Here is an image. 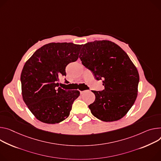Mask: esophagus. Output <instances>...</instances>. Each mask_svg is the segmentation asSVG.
I'll return each mask as SVG.
<instances>
[{
    "label": "esophagus",
    "mask_w": 161,
    "mask_h": 161,
    "mask_svg": "<svg viewBox=\"0 0 161 161\" xmlns=\"http://www.w3.org/2000/svg\"><path fill=\"white\" fill-rule=\"evenodd\" d=\"M85 91H80V94H83Z\"/></svg>",
    "instance_id": "obj_1"
}]
</instances>
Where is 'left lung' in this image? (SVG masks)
Returning <instances> with one entry per match:
<instances>
[{
	"label": "left lung",
	"mask_w": 161,
	"mask_h": 161,
	"mask_svg": "<svg viewBox=\"0 0 161 161\" xmlns=\"http://www.w3.org/2000/svg\"><path fill=\"white\" fill-rule=\"evenodd\" d=\"M79 58L105 89L92 91L96 99L89 105L92 115L105 122L122 118L134 105L139 81L138 71L128 54L115 43L96 40L83 45Z\"/></svg>",
	"instance_id": "1"
}]
</instances>
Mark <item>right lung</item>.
<instances>
[{
  "label": "right lung",
  "mask_w": 161,
  "mask_h": 161,
  "mask_svg": "<svg viewBox=\"0 0 161 161\" xmlns=\"http://www.w3.org/2000/svg\"><path fill=\"white\" fill-rule=\"evenodd\" d=\"M82 45L50 43L35 52L25 64L20 81L24 101L39 121L56 124L67 119L78 91L59 86V77L66 76L67 65L76 62Z\"/></svg>",
  "instance_id": "obj_1"
}]
</instances>
